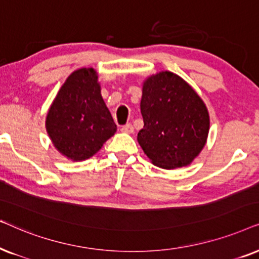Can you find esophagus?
Listing matches in <instances>:
<instances>
[{"mask_svg": "<svg viewBox=\"0 0 259 259\" xmlns=\"http://www.w3.org/2000/svg\"><path fill=\"white\" fill-rule=\"evenodd\" d=\"M122 133H125V134H133L134 133V127H133V125L130 123H127V124H125V125H123L122 126Z\"/></svg>", "mask_w": 259, "mask_h": 259, "instance_id": "34e87169", "label": "esophagus"}]
</instances>
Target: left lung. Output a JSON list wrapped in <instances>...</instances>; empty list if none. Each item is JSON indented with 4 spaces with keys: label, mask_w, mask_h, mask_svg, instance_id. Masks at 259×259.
<instances>
[{
    "label": "left lung",
    "mask_w": 259,
    "mask_h": 259,
    "mask_svg": "<svg viewBox=\"0 0 259 259\" xmlns=\"http://www.w3.org/2000/svg\"><path fill=\"white\" fill-rule=\"evenodd\" d=\"M141 113L144 125L137 141L156 167H186L205 147L208 110L180 75L169 71L149 75L142 85Z\"/></svg>",
    "instance_id": "left-lung-1"
}]
</instances>
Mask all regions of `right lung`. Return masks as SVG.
<instances>
[{
    "mask_svg": "<svg viewBox=\"0 0 259 259\" xmlns=\"http://www.w3.org/2000/svg\"><path fill=\"white\" fill-rule=\"evenodd\" d=\"M46 130L55 149L75 162L94 156L115 135L96 70L82 67L68 75L48 109Z\"/></svg>",
    "mask_w": 259,
    "mask_h": 259,
    "instance_id": "1",
    "label": "right lung"
}]
</instances>
